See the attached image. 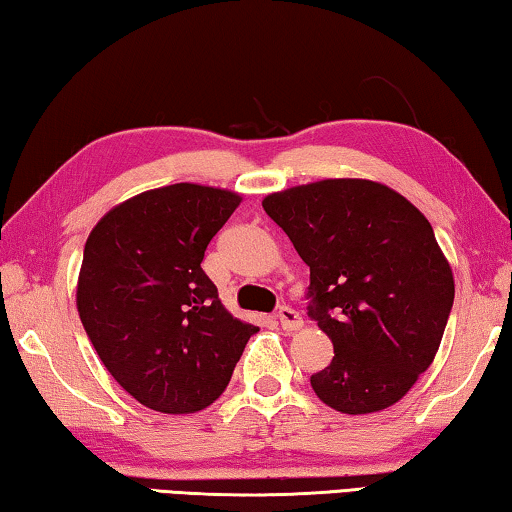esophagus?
<instances>
[{"instance_id":"34e87169","label":"esophagus","mask_w":512,"mask_h":512,"mask_svg":"<svg viewBox=\"0 0 512 512\" xmlns=\"http://www.w3.org/2000/svg\"><path fill=\"white\" fill-rule=\"evenodd\" d=\"M276 317H279L283 331H299L301 326H304V320H301V315L295 311V308H290V306L279 308V313H276Z\"/></svg>"}]
</instances>
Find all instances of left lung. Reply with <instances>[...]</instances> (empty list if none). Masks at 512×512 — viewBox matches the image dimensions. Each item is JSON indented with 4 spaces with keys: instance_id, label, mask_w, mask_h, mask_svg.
Listing matches in <instances>:
<instances>
[{
    "instance_id": "obj_1",
    "label": "left lung",
    "mask_w": 512,
    "mask_h": 512,
    "mask_svg": "<svg viewBox=\"0 0 512 512\" xmlns=\"http://www.w3.org/2000/svg\"><path fill=\"white\" fill-rule=\"evenodd\" d=\"M263 208L311 267L308 315L333 342V360L311 376L315 395L347 415L397 404L429 370L454 306L429 220L367 179L272 192Z\"/></svg>"
}]
</instances>
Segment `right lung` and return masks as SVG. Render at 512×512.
Listing matches in <instances>:
<instances>
[{
    "label": "right lung",
    "mask_w": 512,
    "mask_h": 512,
    "mask_svg": "<svg viewBox=\"0 0 512 512\" xmlns=\"http://www.w3.org/2000/svg\"><path fill=\"white\" fill-rule=\"evenodd\" d=\"M238 192L174 183L131 197L95 224L77 308L106 370L142 406L188 415L211 406L258 326L233 317L201 270Z\"/></svg>",
    "instance_id": "obj_1"
}]
</instances>
